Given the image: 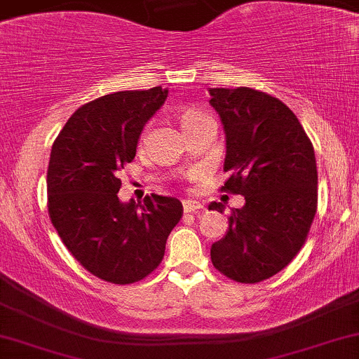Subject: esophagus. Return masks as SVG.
Returning <instances> with one entry per match:
<instances>
[{
  "mask_svg": "<svg viewBox=\"0 0 359 359\" xmlns=\"http://www.w3.org/2000/svg\"><path fill=\"white\" fill-rule=\"evenodd\" d=\"M182 206H184V211H186V212H199V211L204 210L203 204H201L199 201H194V199H184Z\"/></svg>",
  "mask_w": 359,
  "mask_h": 359,
  "instance_id": "obj_1",
  "label": "esophagus"
}]
</instances>
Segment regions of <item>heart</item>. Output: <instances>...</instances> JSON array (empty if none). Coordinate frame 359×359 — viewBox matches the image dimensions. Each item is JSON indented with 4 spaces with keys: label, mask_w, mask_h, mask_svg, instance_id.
<instances>
[{
    "label": "heart",
    "mask_w": 359,
    "mask_h": 359,
    "mask_svg": "<svg viewBox=\"0 0 359 359\" xmlns=\"http://www.w3.org/2000/svg\"><path fill=\"white\" fill-rule=\"evenodd\" d=\"M204 116H206V114L201 112V110H198V109H186V110H182V114H180V122H182L184 128H187L189 124H192V122L201 119V117H204Z\"/></svg>",
    "instance_id": "1"
}]
</instances>
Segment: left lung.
I'll return each mask as SVG.
<instances>
[{"label":"left lung","mask_w":359,"mask_h":359,"mask_svg":"<svg viewBox=\"0 0 359 359\" xmlns=\"http://www.w3.org/2000/svg\"><path fill=\"white\" fill-rule=\"evenodd\" d=\"M226 136L222 191L245 204L231 210L226 235L211 245L212 266L237 283H261L297 257L317 212L312 141L279 98L259 90L210 88ZM210 210L223 212L222 203Z\"/></svg>","instance_id":"8db88e82"}]
</instances>
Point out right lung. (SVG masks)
Listing matches in <instances>:
<instances>
[{
    "label": "right lung",
    "mask_w": 359,
    "mask_h": 359,
    "mask_svg": "<svg viewBox=\"0 0 359 359\" xmlns=\"http://www.w3.org/2000/svg\"><path fill=\"white\" fill-rule=\"evenodd\" d=\"M168 90H128L81 105L50 149L47 210L57 235L88 273L114 285L141 281L158 267L182 203L147 196L121 203L119 173L136 156L144 124Z\"/></svg>",
    "instance_id": "add662e5"
}]
</instances>
